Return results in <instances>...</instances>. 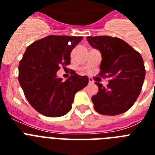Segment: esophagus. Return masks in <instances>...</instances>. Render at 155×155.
Returning a JSON list of instances; mask_svg holds the SVG:
<instances>
[{
  "mask_svg": "<svg viewBox=\"0 0 155 155\" xmlns=\"http://www.w3.org/2000/svg\"><path fill=\"white\" fill-rule=\"evenodd\" d=\"M88 82H89V84H93L94 83V80H92V78H88Z\"/></svg>",
  "mask_w": 155,
  "mask_h": 155,
  "instance_id": "1",
  "label": "esophagus"
}]
</instances>
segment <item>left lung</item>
I'll return each instance as SVG.
<instances>
[{
    "instance_id": "obj_1",
    "label": "left lung",
    "mask_w": 155,
    "mask_h": 155,
    "mask_svg": "<svg viewBox=\"0 0 155 155\" xmlns=\"http://www.w3.org/2000/svg\"><path fill=\"white\" fill-rule=\"evenodd\" d=\"M87 40L101 54L100 75L111 78L106 87L96 83L99 91L92 97L95 109L103 115L125 113L136 101L144 82L146 70L142 56L118 38L88 36Z\"/></svg>"
}]
</instances>
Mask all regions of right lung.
<instances>
[{"label":"right lung","mask_w":155,"mask_h":155,"mask_svg":"<svg viewBox=\"0 0 155 155\" xmlns=\"http://www.w3.org/2000/svg\"><path fill=\"white\" fill-rule=\"evenodd\" d=\"M83 37L50 35L26 48L20 61L18 80L29 103L38 113L57 117L71 109L75 93L88 84L87 76L73 71L66 81L56 73L70 64L71 52Z\"/></svg>","instance_id":"right-lung-1"}]
</instances>
